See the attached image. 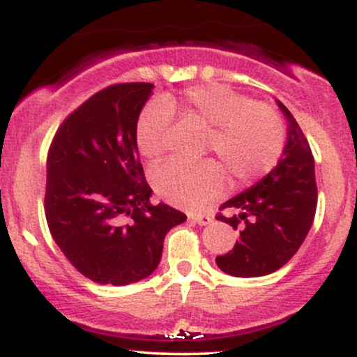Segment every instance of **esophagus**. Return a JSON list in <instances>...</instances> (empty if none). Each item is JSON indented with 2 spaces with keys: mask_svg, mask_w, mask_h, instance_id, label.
<instances>
[{
  "mask_svg": "<svg viewBox=\"0 0 357 357\" xmlns=\"http://www.w3.org/2000/svg\"><path fill=\"white\" fill-rule=\"evenodd\" d=\"M190 220L195 221V223H198L199 227H206V225H210L213 221V216L206 215V213H203V215H191Z\"/></svg>",
  "mask_w": 357,
  "mask_h": 357,
  "instance_id": "obj_1",
  "label": "esophagus"
}]
</instances>
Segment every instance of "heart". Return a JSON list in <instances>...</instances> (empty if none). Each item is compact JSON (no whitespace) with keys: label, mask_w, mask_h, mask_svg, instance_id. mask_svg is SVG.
Returning <instances> with one entry per match:
<instances>
[{"label":"heart","mask_w":357,"mask_h":357,"mask_svg":"<svg viewBox=\"0 0 357 357\" xmlns=\"http://www.w3.org/2000/svg\"><path fill=\"white\" fill-rule=\"evenodd\" d=\"M174 114L210 127L208 151L218 155L235 183L247 184L270 173L284 151V122L270 105L252 102L227 85H196L142 110L136 142L144 158L155 161L165 155ZM153 184L169 203L196 210L223 192L225 178L211 161L167 162L155 167Z\"/></svg>","instance_id":"obj_1"}]
</instances>
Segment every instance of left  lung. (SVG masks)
<instances>
[{"label": "left lung", "mask_w": 357, "mask_h": 357, "mask_svg": "<svg viewBox=\"0 0 357 357\" xmlns=\"http://www.w3.org/2000/svg\"><path fill=\"white\" fill-rule=\"evenodd\" d=\"M287 121V142L280 161L267 176L220 210V221L240 230L235 247L216 257V265L233 277H261L284 267L305 240L317 208L314 158L290 110L275 100Z\"/></svg>", "instance_id": "left-lung-1"}]
</instances>
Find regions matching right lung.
<instances>
[{
  "label": "right lung",
  "mask_w": 357,
  "mask_h": 357,
  "mask_svg": "<svg viewBox=\"0 0 357 357\" xmlns=\"http://www.w3.org/2000/svg\"><path fill=\"white\" fill-rule=\"evenodd\" d=\"M153 90L144 82L100 90L65 119L48 153V228L67 260L97 284L149 277L166 233L186 220L169 204H151L139 162L136 126Z\"/></svg>",
  "instance_id": "right-lung-1"
}]
</instances>
